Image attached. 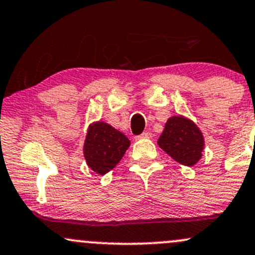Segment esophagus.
<instances>
[{
    "instance_id": "esophagus-1",
    "label": "esophagus",
    "mask_w": 255,
    "mask_h": 255,
    "mask_svg": "<svg viewBox=\"0 0 255 255\" xmlns=\"http://www.w3.org/2000/svg\"><path fill=\"white\" fill-rule=\"evenodd\" d=\"M136 138H145V139H149V138H151V133L150 132H144V133H141L140 135L139 136H136Z\"/></svg>"
}]
</instances>
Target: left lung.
Wrapping results in <instances>:
<instances>
[{
	"label": "left lung",
	"instance_id": "left-lung-1",
	"mask_svg": "<svg viewBox=\"0 0 255 255\" xmlns=\"http://www.w3.org/2000/svg\"><path fill=\"white\" fill-rule=\"evenodd\" d=\"M157 144L177 162L193 166L202 157L204 138L199 128L191 120L173 116L166 122Z\"/></svg>",
	"mask_w": 255,
	"mask_h": 255
}]
</instances>
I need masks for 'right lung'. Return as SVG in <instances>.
Listing matches in <instances>:
<instances>
[{
    "label": "right lung",
    "mask_w": 255,
    "mask_h": 255,
    "mask_svg": "<svg viewBox=\"0 0 255 255\" xmlns=\"http://www.w3.org/2000/svg\"><path fill=\"white\" fill-rule=\"evenodd\" d=\"M130 141L123 133L105 122L93 123L84 143V157L96 173L105 175L121 161Z\"/></svg>",
    "instance_id": "right-lung-1"
}]
</instances>
